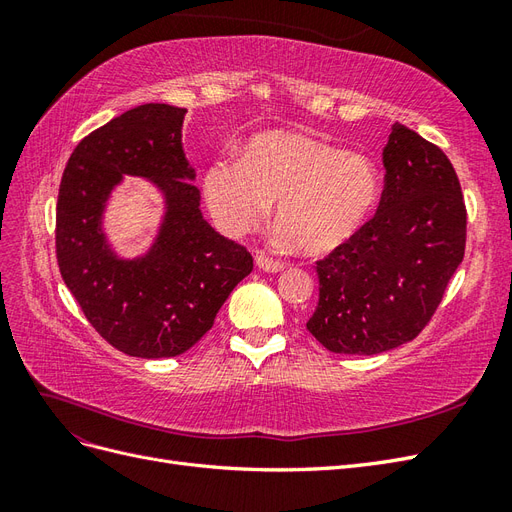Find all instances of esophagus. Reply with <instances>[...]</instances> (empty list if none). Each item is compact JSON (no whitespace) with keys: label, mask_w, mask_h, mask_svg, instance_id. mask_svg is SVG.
Here are the masks:
<instances>
[{"label":"esophagus","mask_w":512,"mask_h":512,"mask_svg":"<svg viewBox=\"0 0 512 512\" xmlns=\"http://www.w3.org/2000/svg\"><path fill=\"white\" fill-rule=\"evenodd\" d=\"M256 267H258L260 271H267V273H280V271H284V262L258 254V256H256Z\"/></svg>","instance_id":"34e87169"}]
</instances>
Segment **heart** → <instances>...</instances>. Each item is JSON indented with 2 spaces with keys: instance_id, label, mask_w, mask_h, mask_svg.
<instances>
[{
  "instance_id": "heart-1",
  "label": "heart",
  "mask_w": 512,
  "mask_h": 512,
  "mask_svg": "<svg viewBox=\"0 0 512 512\" xmlns=\"http://www.w3.org/2000/svg\"><path fill=\"white\" fill-rule=\"evenodd\" d=\"M203 192L213 220L230 235L256 228L277 200L280 237L305 254H327L374 215L380 173L361 153L277 130L254 136L241 160L213 162Z\"/></svg>"
}]
</instances>
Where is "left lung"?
<instances>
[{
	"instance_id": "1",
	"label": "left lung",
	"mask_w": 512,
	"mask_h": 512,
	"mask_svg": "<svg viewBox=\"0 0 512 512\" xmlns=\"http://www.w3.org/2000/svg\"><path fill=\"white\" fill-rule=\"evenodd\" d=\"M374 218L316 262L307 331L337 354H380L425 329L466 252V205L444 151L395 123Z\"/></svg>"
}]
</instances>
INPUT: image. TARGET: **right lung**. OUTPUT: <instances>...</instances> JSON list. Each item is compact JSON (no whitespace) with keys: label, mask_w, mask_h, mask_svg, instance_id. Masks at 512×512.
Masks as SVG:
<instances>
[{"label":"right lung","mask_w":512,"mask_h":512,"mask_svg":"<svg viewBox=\"0 0 512 512\" xmlns=\"http://www.w3.org/2000/svg\"><path fill=\"white\" fill-rule=\"evenodd\" d=\"M185 113L170 104L130 108L76 145L59 185L61 277L91 327L138 359L190 350L254 269L252 254L215 232L200 213L196 173L181 145ZM123 174L151 180L165 196L159 235L136 259H121L101 226Z\"/></svg>","instance_id":"right-lung-1"}]
</instances>
